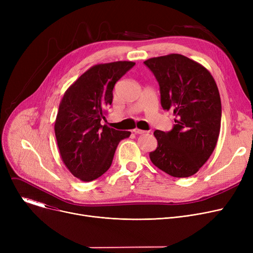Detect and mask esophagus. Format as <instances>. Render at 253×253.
Returning <instances> with one entry per match:
<instances>
[{
  "instance_id": "esophagus-1",
  "label": "esophagus",
  "mask_w": 253,
  "mask_h": 253,
  "mask_svg": "<svg viewBox=\"0 0 253 253\" xmlns=\"http://www.w3.org/2000/svg\"><path fill=\"white\" fill-rule=\"evenodd\" d=\"M133 132H134V133H136V134H142V133H147V132H149V131H144V130L135 128V129H133Z\"/></svg>"
}]
</instances>
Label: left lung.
I'll list each match as a JSON object with an SVG mask.
<instances>
[{
    "label": "left lung",
    "mask_w": 253,
    "mask_h": 253,
    "mask_svg": "<svg viewBox=\"0 0 253 253\" xmlns=\"http://www.w3.org/2000/svg\"><path fill=\"white\" fill-rule=\"evenodd\" d=\"M160 86L161 105L173 110L171 131L156 130L153 164L173 177L197 173L213 153L221 121L217 85L209 71L181 54L153 57L143 62Z\"/></svg>",
    "instance_id": "obj_1"
}]
</instances>
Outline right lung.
<instances>
[{
	"mask_svg": "<svg viewBox=\"0 0 253 253\" xmlns=\"http://www.w3.org/2000/svg\"><path fill=\"white\" fill-rule=\"evenodd\" d=\"M134 64L93 65L64 92L54 131L62 162L80 180H94L108 171L119 142L131 134L102 126L100 121L105 106L112 104L115 84Z\"/></svg>",
	"mask_w": 253,
	"mask_h": 253,
	"instance_id": "obj_1",
	"label": "right lung"
}]
</instances>
